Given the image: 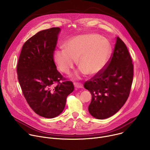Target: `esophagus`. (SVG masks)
Returning <instances> with one entry per match:
<instances>
[{
    "mask_svg": "<svg viewBox=\"0 0 150 150\" xmlns=\"http://www.w3.org/2000/svg\"><path fill=\"white\" fill-rule=\"evenodd\" d=\"M74 86L76 88H82L83 87V85L79 82L74 83Z\"/></svg>",
    "mask_w": 150,
    "mask_h": 150,
    "instance_id": "esophagus-1",
    "label": "esophagus"
}]
</instances>
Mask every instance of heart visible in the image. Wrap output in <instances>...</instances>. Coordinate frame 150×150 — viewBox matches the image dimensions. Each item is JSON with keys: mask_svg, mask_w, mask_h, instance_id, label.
<instances>
[{"mask_svg": "<svg viewBox=\"0 0 150 150\" xmlns=\"http://www.w3.org/2000/svg\"><path fill=\"white\" fill-rule=\"evenodd\" d=\"M64 50H56L53 60L58 69L68 74L77 60L79 72L95 75L108 63L110 53V42L97 34H87L75 37L64 45Z\"/></svg>", "mask_w": 150, "mask_h": 150, "instance_id": "b5f03b06", "label": "heart"}]
</instances>
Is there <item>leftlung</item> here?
<instances>
[{"label":"left lung","mask_w":150,"mask_h":150,"mask_svg":"<svg viewBox=\"0 0 150 150\" xmlns=\"http://www.w3.org/2000/svg\"><path fill=\"white\" fill-rule=\"evenodd\" d=\"M133 75L132 58L124 42L117 37L105 67L84 83V88L92 96L88 106L91 115L104 119L116 113L129 96Z\"/></svg>","instance_id":"left-lung-1"}]
</instances>
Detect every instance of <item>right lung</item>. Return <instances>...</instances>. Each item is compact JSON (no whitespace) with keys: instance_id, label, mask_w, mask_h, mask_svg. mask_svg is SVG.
Masks as SVG:
<instances>
[{"instance_id":"right-lung-1","label":"right lung","mask_w":150,"mask_h":150,"mask_svg":"<svg viewBox=\"0 0 150 150\" xmlns=\"http://www.w3.org/2000/svg\"><path fill=\"white\" fill-rule=\"evenodd\" d=\"M60 28L39 31L24 44L17 65L18 79L27 102L40 116L53 118L65 107L67 98L74 90L56 69L54 51ZM57 85L53 88L52 85Z\"/></svg>"}]
</instances>
